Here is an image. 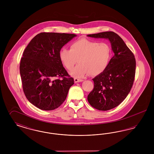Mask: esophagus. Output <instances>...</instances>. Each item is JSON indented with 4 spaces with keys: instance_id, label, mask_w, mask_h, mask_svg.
I'll return each mask as SVG.
<instances>
[{
    "instance_id": "esophagus-1",
    "label": "esophagus",
    "mask_w": 154,
    "mask_h": 154,
    "mask_svg": "<svg viewBox=\"0 0 154 154\" xmlns=\"http://www.w3.org/2000/svg\"><path fill=\"white\" fill-rule=\"evenodd\" d=\"M74 82L75 83H77V82H82L83 81V80H81V79H77V78H74Z\"/></svg>"
}]
</instances>
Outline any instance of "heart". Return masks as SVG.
Returning <instances> with one entry per match:
<instances>
[{"label":"heart","mask_w":154,"mask_h":154,"mask_svg":"<svg viewBox=\"0 0 154 154\" xmlns=\"http://www.w3.org/2000/svg\"><path fill=\"white\" fill-rule=\"evenodd\" d=\"M111 57V48L106 43H97L81 38L70 44V50L62 48L59 58L70 74L75 78H83L89 73L97 75L102 73L108 66Z\"/></svg>","instance_id":"heart-1"}]
</instances>
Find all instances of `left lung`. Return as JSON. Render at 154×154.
<instances>
[{
	"mask_svg": "<svg viewBox=\"0 0 154 154\" xmlns=\"http://www.w3.org/2000/svg\"><path fill=\"white\" fill-rule=\"evenodd\" d=\"M87 36L109 39L114 53L106 69L92 79L94 88L87 98L91 106L96 109L111 110L122 102L132 89L136 73V59L124 40L114 32H104Z\"/></svg>",
	"mask_w": 154,
	"mask_h": 154,
	"instance_id": "8db88e82",
	"label": "left lung"
}]
</instances>
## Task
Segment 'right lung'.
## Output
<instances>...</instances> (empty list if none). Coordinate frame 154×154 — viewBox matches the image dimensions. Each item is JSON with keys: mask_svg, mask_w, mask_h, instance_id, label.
I'll use <instances>...</instances> for the list:
<instances>
[{"mask_svg": "<svg viewBox=\"0 0 154 154\" xmlns=\"http://www.w3.org/2000/svg\"><path fill=\"white\" fill-rule=\"evenodd\" d=\"M74 34L42 32L34 37L21 59L20 70L25 95L43 110H53L65 100L73 78L59 58L63 45Z\"/></svg>", "mask_w": 154, "mask_h": 154, "instance_id": "1", "label": "right lung"}]
</instances>
